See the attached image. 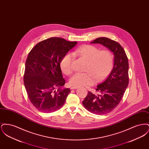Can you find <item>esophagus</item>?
Masks as SVG:
<instances>
[{
	"label": "esophagus",
	"instance_id": "obj_1",
	"mask_svg": "<svg viewBox=\"0 0 149 149\" xmlns=\"http://www.w3.org/2000/svg\"><path fill=\"white\" fill-rule=\"evenodd\" d=\"M78 86H72L71 87V89H77Z\"/></svg>",
	"mask_w": 149,
	"mask_h": 149
}]
</instances>
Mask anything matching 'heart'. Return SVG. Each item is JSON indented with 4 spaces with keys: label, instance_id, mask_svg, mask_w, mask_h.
Listing matches in <instances>:
<instances>
[{
    "label": "heart",
    "instance_id": "b5f03b06",
    "mask_svg": "<svg viewBox=\"0 0 149 149\" xmlns=\"http://www.w3.org/2000/svg\"><path fill=\"white\" fill-rule=\"evenodd\" d=\"M74 55L84 57L88 62L85 72H77L69 80L70 85L80 86L91 85L94 81H99L111 71L113 65L114 56L109 50H100L98 47L86 45L79 47L74 51ZM74 55L67 53L61 60L60 67L64 74L70 75L74 70Z\"/></svg>",
    "mask_w": 149,
    "mask_h": 149
}]
</instances>
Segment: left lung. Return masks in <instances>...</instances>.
Here are the masks:
<instances>
[{"instance_id": "left-lung-1", "label": "left lung", "mask_w": 149, "mask_h": 149, "mask_svg": "<svg viewBox=\"0 0 149 149\" xmlns=\"http://www.w3.org/2000/svg\"><path fill=\"white\" fill-rule=\"evenodd\" d=\"M92 43H100L114 54L112 71L95 89L97 95L88 92L83 101L85 108L93 113L102 115L112 111L118 105L129 83L128 61L126 54L119 43L107 37H99Z\"/></svg>"}]
</instances>
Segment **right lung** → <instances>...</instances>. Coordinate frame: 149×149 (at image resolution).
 <instances>
[{"label":"right lung","mask_w":149,"mask_h":149,"mask_svg":"<svg viewBox=\"0 0 149 149\" xmlns=\"http://www.w3.org/2000/svg\"><path fill=\"white\" fill-rule=\"evenodd\" d=\"M77 44L62 38L51 37L36 44L29 52L23 81L29 100L38 111L53 112L64 105L70 89H61L65 80L60 62Z\"/></svg>","instance_id":"add662e5"}]
</instances>
